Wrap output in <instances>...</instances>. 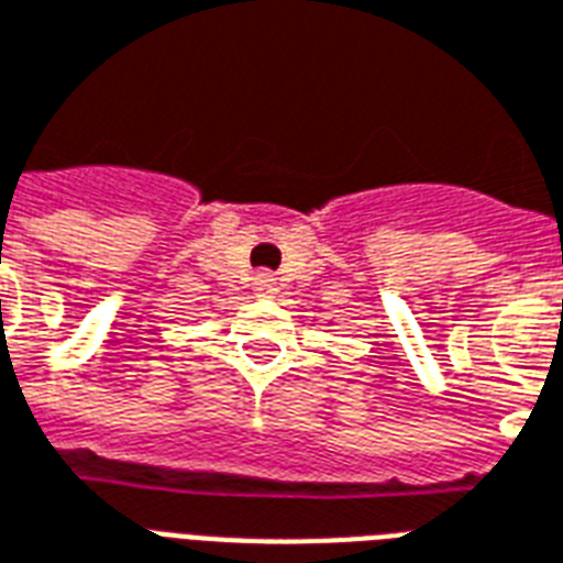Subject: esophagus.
<instances>
[{
    "label": "esophagus",
    "mask_w": 563,
    "mask_h": 563,
    "mask_svg": "<svg viewBox=\"0 0 563 563\" xmlns=\"http://www.w3.org/2000/svg\"><path fill=\"white\" fill-rule=\"evenodd\" d=\"M255 290L258 294H276V278L269 276V273H258L255 276Z\"/></svg>",
    "instance_id": "esophagus-1"
}]
</instances>
